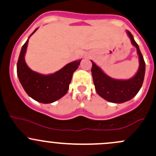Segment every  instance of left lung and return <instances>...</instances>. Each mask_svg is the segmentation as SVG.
<instances>
[{"instance_id":"left-lung-1","label":"left lung","mask_w":156,"mask_h":156,"mask_svg":"<svg viewBox=\"0 0 156 156\" xmlns=\"http://www.w3.org/2000/svg\"><path fill=\"white\" fill-rule=\"evenodd\" d=\"M126 32L133 46L136 48L139 56V69L131 78L122 80L111 78L91 60V73L97 93L104 100L114 103H125L134 97L142 87L145 76L146 64L144 56L131 33L127 30Z\"/></svg>"}]
</instances>
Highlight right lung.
<instances>
[{
	"instance_id": "1",
	"label": "right lung",
	"mask_w": 156,
	"mask_h": 156,
	"mask_svg": "<svg viewBox=\"0 0 156 156\" xmlns=\"http://www.w3.org/2000/svg\"><path fill=\"white\" fill-rule=\"evenodd\" d=\"M22 47L17 62V75L23 89L30 97L41 103H51L59 100L68 91L74 72L78 69L81 59L68 63L57 72L43 75L31 70L26 64L25 55L29 37Z\"/></svg>"
}]
</instances>
